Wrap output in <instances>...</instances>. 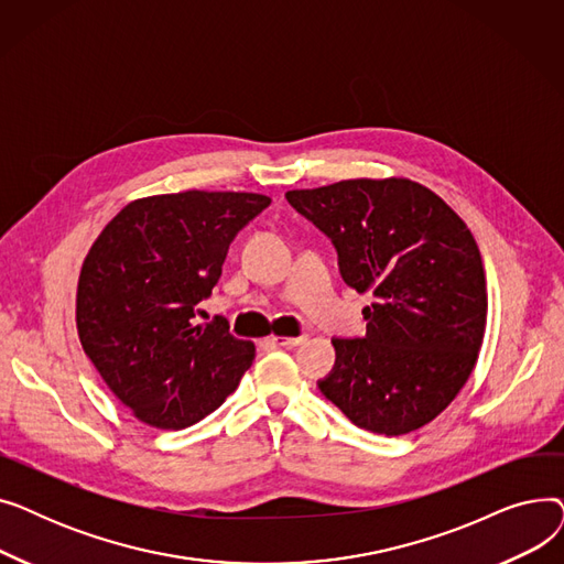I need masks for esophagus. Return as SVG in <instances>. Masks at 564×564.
<instances>
[{
  "label": "esophagus",
  "mask_w": 564,
  "mask_h": 564,
  "mask_svg": "<svg viewBox=\"0 0 564 564\" xmlns=\"http://www.w3.org/2000/svg\"><path fill=\"white\" fill-rule=\"evenodd\" d=\"M272 343L279 347H297V345L306 343V336H274Z\"/></svg>",
  "instance_id": "esophagus-1"
}]
</instances>
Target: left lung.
<instances>
[{"instance_id":"obj_1","label":"left lung","mask_w":564,"mask_h":564,"mask_svg":"<svg viewBox=\"0 0 564 564\" xmlns=\"http://www.w3.org/2000/svg\"><path fill=\"white\" fill-rule=\"evenodd\" d=\"M288 203L329 237L343 281L372 292L364 338H334L322 395L368 432L400 436L434 421L478 361L487 281L468 226L409 177L292 189Z\"/></svg>"}]
</instances>
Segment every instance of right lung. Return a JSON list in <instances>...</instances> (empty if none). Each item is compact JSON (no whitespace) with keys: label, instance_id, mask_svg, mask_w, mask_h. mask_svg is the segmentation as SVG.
<instances>
[{"label":"right lung","instance_id":"1","mask_svg":"<svg viewBox=\"0 0 564 564\" xmlns=\"http://www.w3.org/2000/svg\"><path fill=\"white\" fill-rule=\"evenodd\" d=\"M270 196L200 192L128 203L86 253L77 283V334L111 393L160 430H183L237 389L256 345L228 322L194 324L228 247Z\"/></svg>","mask_w":564,"mask_h":564}]
</instances>
